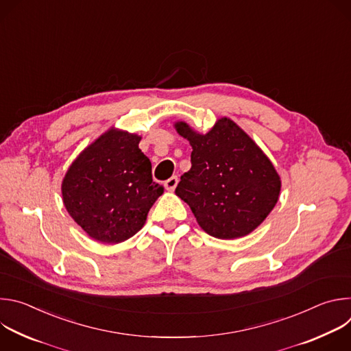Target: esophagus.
Instances as JSON below:
<instances>
[{"instance_id":"obj_1","label":"esophagus","mask_w":351,"mask_h":351,"mask_svg":"<svg viewBox=\"0 0 351 351\" xmlns=\"http://www.w3.org/2000/svg\"><path fill=\"white\" fill-rule=\"evenodd\" d=\"M164 186H165V189H167L168 191H173L175 187L178 186V176H172V178H169L168 180H165Z\"/></svg>"}]
</instances>
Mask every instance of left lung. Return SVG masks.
Returning <instances> with one entry per match:
<instances>
[{
	"instance_id": "left-lung-1",
	"label": "left lung",
	"mask_w": 351,
	"mask_h": 351,
	"mask_svg": "<svg viewBox=\"0 0 351 351\" xmlns=\"http://www.w3.org/2000/svg\"><path fill=\"white\" fill-rule=\"evenodd\" d=\"M190 141L191 168L180 176L176 195L191 208L198 225L218 239L252 233L274 210L280 178L269 158L232 119L221 118L207 133L176 122Z\"/></svg>"
}]
</instances>
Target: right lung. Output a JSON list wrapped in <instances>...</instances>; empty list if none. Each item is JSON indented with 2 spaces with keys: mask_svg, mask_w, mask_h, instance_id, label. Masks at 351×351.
Instances as JSON below:
<instances>
[{
  "mask_svg": "<svg viewBox=\"0 0 351 351\" xmlns=\"http://www.w3.org/2000/svg\"><path fill=\"white\" fill-rule=\"evenodd\" d=\"M141 137L110 129L86 147L62 180V199L75 222L94 240L117 244L136 234L164 193Z\"/></svg>",
  "mask_w": 351,
  "mask_h": 351,
  "instance_id": "obj_1",
  "label": "right lung"
}]
</instances>
